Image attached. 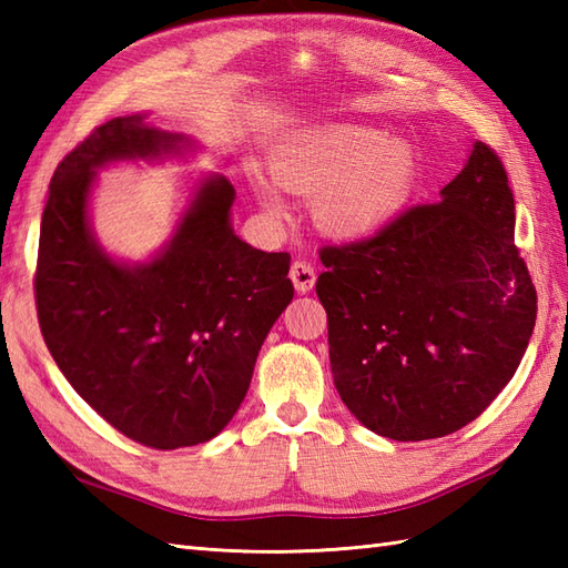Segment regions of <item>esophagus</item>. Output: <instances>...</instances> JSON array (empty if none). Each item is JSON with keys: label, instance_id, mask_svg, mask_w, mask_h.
I'll return each instance as SVG.
<instances>
[{"label": "esophagus", "instance_id": "1", "mask_svg": "<svg viewBox=\"0 0 568 568\" xmlns=\"http://www.w3.org/2000/svg\"><path fill=\"white\" fill-rule=\"evenodd\" d=\"M291 281H293V285H295V291L305 295V293L312 291V287H315L317 273H315V268H312L310 263L295 261V263L291 265Z\"/></svg>", "mask_w": 568, "mask_h": 568}]
</instances>
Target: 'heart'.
Returning a JSON list of instances; mask_svg holds the SVG:
<instances>
[{
	"instance_id": "obj_1",
	"label": "heart",
	"mask_w": 568,
	"mask_h": 568,
	"mask_svg": "<svg viewBox=\"0 0 568 568\" xmlns=\"http://www.w3.org/2000/svg\"><path fill=\"white\" fill-rule=\"evenodd\" d=\"M275 182L310 197L312 222L334 241L378 234L413 200L419 183V153L403 136L361 124L310 131L273 163ZM253 192L268 216H283L277 186L253 178Z\"/></svg>"
}]
</instances>
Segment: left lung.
<instances>
[{
    "label": "left lung",
    "mask_w": 568,
    "mask_h": 568,
    "mask_svg": "<svg viewBox=\"0 0 568 568\" xmlns=\"http://www.w3.org/2000/svg\"><path fill=\"white\" fill-rule=\"evenodd\" d=\"M334 385L361 425L395 442L446 437L510 383L537 317L500 159L474 149L437 204L373 239L322 248Z\"/></svg>",
    "instance_id": "left-lung-1"
}]
</instances>
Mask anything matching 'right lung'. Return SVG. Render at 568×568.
I'll return each instance as SVG.
<instances>
[{"mask_svg": "<svg viewBox=\"0 0 568 568\" xmlns=\"http://www.w3.org/2000/svg\"><path fill=\"white\" fill-rule=\"evenodd\" d=\"M116 116L55 168L41 220L36 307L68 383L129 439L153 449L216 437L244 403L253 366L293 300L291 256L234 234V185L197 178L173 236L146 261L106 251L90 220L102 168L185 159L197 143Z\"/></svg>", "mask_w": 568, "mask_h": 568, "instance_id": "add662e5", "label": "right lung"}]
</instances>
